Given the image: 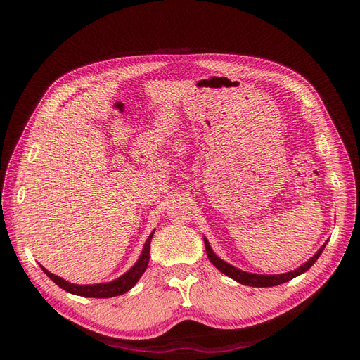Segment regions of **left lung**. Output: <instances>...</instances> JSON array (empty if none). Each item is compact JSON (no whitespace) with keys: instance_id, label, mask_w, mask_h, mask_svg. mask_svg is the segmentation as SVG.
Instances as JSON below:
<instances>
[{"instance_id":"left-lung-1","label":"left lung","mask_w":360,"mask_h":360,"mask_svg":"<svg viewBox=\"0 0 360 360\" xmlns=\"http://www.w3.org/2000/svg\"><path fill=\"white\" fill-rule=\"evenodd\" d=\"M204 243H205L207 257H209V259L212 261V264H213L216 269H219V270L222 271V274H225L226 276H230V278H233L234 281L240 282V284H243V285H249V287H275V285L284 284V282H288L290 279L302 275L303 271H307V270L315 263V261L319 259L320 254L323 252V249H324V246H326V245H323V246L320 248L319 252L315 254L309 261H307V263H304L303 266H300L299 269L292 270V271H288V274H282V275H255V274H248V271H243V270H238L237 267L225 263L224 259H221L219 257H217V255L213 252L210 245H209V242H207V238H204Z\"/></svg>"}]
</instances>
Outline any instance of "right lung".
I'll return each mask as SVG.
<instances>
[{
	"mask_svg": "<svg viewBox=\"0 0 360 360\" xmlns=\"http://www.w3.org/2000/svg\"><path fill=\"white\" fill-rule=\"evenodd\" d=\"M155 231L151 233L147 238V242L144 245L143 254H141L139 259L135 263V266L130 269L129 271L123 276H120L118 279L112 281V282H106V284H96V285H76V284H70V282L64 281L58 276H56L51 271H48L45 267H41L43 271L48 275V278H51L56 284L66 290L72 294H76V296H84V297H96V299H106V297H114V296H120L126 291H129L132 288L138 279L143 276V274L146 271L147 266H148V259H150V243H151V237H153Z\"/></svg>",
	"mask_w": 360,
	"mask_h": 360,
	"instance_id": "obj_1",
	"label": "right lung"
}]
</instances>
